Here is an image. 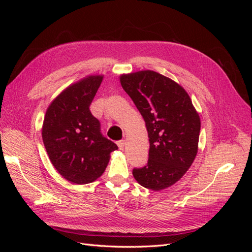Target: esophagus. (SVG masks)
I'll return each mask as SVG.
<instances>
[{
	"label": "esophagus",
	"instance_id": "1",
	"mask_svg": "<svg viewBox=\"0 0 252 252\" xmlns=\"http://www.w3.org/2000/svg\"><path fill=\"white\" fill-rule=\"evenodd\" d=\"M117 144H118L119 148H120L121 150H123L124 147H125V145H126V141H125V140H122V141H119Z\"/></svg>",
	"mask_w": 252,
	"mask_h": 252
}]
</instances>
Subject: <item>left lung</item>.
Wrapping results in <instances>:
<instances>
[{"label":"left lung","mask_w":252,"mask_h":252,"mask_svg":"<svg viewBox=\"0 0 252 252\" xmlns=\"http://www.w3.org/2000/svg\"><path fill=\"white\" fill-rule=\"evenodd\" d=\"M120 82L146 123L148 163L133 169L135 181L158 191L182 179L199 149L201 120L180 84L154 70L120 75Z\"/></svg>","instance_id":"8db88e82"}]
</instances>
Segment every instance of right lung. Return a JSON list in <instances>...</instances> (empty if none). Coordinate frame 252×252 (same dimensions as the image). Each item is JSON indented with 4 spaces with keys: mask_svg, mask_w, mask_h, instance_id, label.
Masks as SVG:
<instances>
[{
    "mask_svg": "<svg viewBox=\"0 0 252 252\" xmlns=\"http://www.w3.org/2000/svg\"><path fill=\"white\" fill-rule=\"evenodd\" d=\"M104 75H88L65 88L45 114L42 138L50 162L73 184L93 183L104 173L118 146L104 138L89 110Z\"/></svg>",
    "mask_w": 252,
    "mask_h": 252,
    "instance_id": "add662e5",
    "label": "right lung"
}]
</instances>
